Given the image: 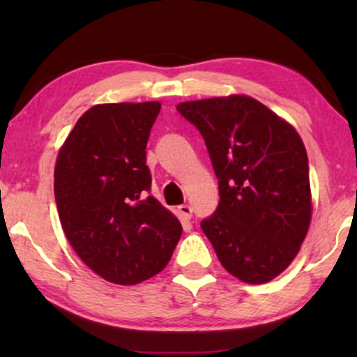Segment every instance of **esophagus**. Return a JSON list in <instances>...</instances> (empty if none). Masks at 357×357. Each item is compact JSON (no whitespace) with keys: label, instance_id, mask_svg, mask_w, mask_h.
Wrapping results in <instances>:
<instances>
[{"label":"esophagus","instance_id":"obj_1","mask_svg":"<svg viewBox=\"0 0 357 357\" xmlns=\"http://www.w3.org/2000/svg\"><path fill=\"white\" fill-rule=\"evenodd\" d=\"M179 210V213H181V215L184 216V218H191V215H192V208L190 206V204H181V206L178 208Z\"/></svg>","mask_w":357,"mask_h":357}]
</instances>
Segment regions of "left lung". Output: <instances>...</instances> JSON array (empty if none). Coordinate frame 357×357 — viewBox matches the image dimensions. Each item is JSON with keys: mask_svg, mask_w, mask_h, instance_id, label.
<instances>
[{"mask_svg": "<svg viewBox=\"0 0 357 357\" xmlns=\"http://www.w3.org/2000/svg\"><path fill=\"white\" fill-rule=\"evenodd\" d=\"M199 130L218 178L220 203L202 230L225 268L265 284L292 264L309 230V159L289 122L247 96L179 104Z\"/></svg>", "mask_w": 357, "mask_h": 357, "instance_id": "8db88e82", "label": "left lung"}]
</instances>
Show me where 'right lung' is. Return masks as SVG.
<instances>
[{"label":"right lung","mask_w":357,"mask_h":357,"mask_svg":"<svg viewBox=\"0 0 357 357\" xmlns=\"http://www.w3.org/2000/svg\"><path fill=\"white\" fill-rule=\"evenodd\" d=\"M159 102L93 105L77 121L55 166V202L72 248L119 285L161 272L181 223L151 192L146 144Z\"/></svg>","instance_id":"right-lung-1"}]
</instances>
